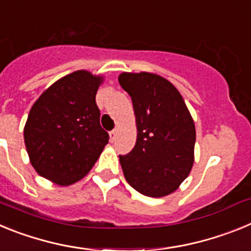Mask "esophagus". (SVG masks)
I'll list each match as a JSON object with an SVG mask.
<instances>
[{"label":"esophagus","mask_w":251,"mask_h":251,"mask_svg":"<svg viewBox=\"0 0 251 251\" xmlns=\"http://www.w3.org/2000/svg\"><path fill=\"white\" fill-rule=\"evenodd\" d=\"M109 137H110V141L114 142L115 139H117V130H115V129L110 130V132H109Z\"/></svg>","instance_id":"1"}]
</instances>
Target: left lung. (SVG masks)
Wrapping results in <instances>:
<instances>
[{
	"label": "left lung",
	"mask_w": 251,
	"mask_h": 251,
	"mask_svg": "<svg viewBox=\"0 0 251 251\" xmlns=\"http://www.w3.org/2000/svg\"><path fill=\"white\" fill-rule=\"evenodd\" d=\"M119 84L129 94L137 142L119 156L127 182L139 194L162 197L177 190L194 165L195 124L178 90L151 73H123Z\"/></svg>",
	"instance_id": "8db88e82"
}]
</instances>
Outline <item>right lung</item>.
Here are the masks:
<instances>
[{
  "mask_svg": "<svg viewBox=\"0 0 251 251\" xmlns=\"http://www.w3.org/2000/svg\"><path fill=\"white\" fill-rule=\"evenodd\" d=\"M100 83V76L74 72L52 84L31 108L24 130L31 165L57 185L84 177L109 141L95 101Z\"/></svg>",
  "mask_w": 251,
  "mask_h": 251,
  "instance_id": "1",
  "label": "right lung"
}]
</instances>
